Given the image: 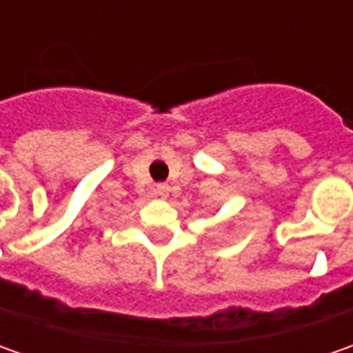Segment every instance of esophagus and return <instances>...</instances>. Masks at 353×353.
Wrapping results in <instances>:
<instances>
[{
    "instance_id": "34e87169",
    "label": "esophagus",
    "mask_w": 353,
    "mask_h": 353,
    "mask_svg": "<svg viewBox=\"0 0 353 353\" xmlns=\"http://www.w3.org/2000/svg\"><path fill=\"white\" fill-rule=\"evenodd\" d=\"M155 192H157V194H159V196H161V198H167V196H169V184H165V183L157 184Z\"/></svg>"
}]
</instances>
